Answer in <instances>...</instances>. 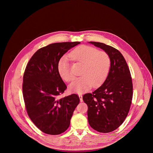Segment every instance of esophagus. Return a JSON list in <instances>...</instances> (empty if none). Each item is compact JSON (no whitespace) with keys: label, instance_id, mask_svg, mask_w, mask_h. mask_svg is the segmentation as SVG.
<instances>
[{"label":"esophagus","instance_id":"esophagus-1","mask_svg":"<svg viewBox=\"0 0 153 153\" xmlns=\"http://www.w3.org/2000/svg\"><path fill=\"white\" fill-rule=\"evenodd\" d=\"M79 98H80V102H83L82 95L81 94H79Z\"/></svg>","mask_w":153,"mask_h":153}]
</instances>
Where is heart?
Returning a JSON list of instances; mask_svg holds the SVG:
<instances>
[{"label":"heart","instance_id":"b5f03b06","mask_svg":"<svg viewBox=\"0 0 153 153\" xmlns=\"http://www.w3.org/2000/svg\"><path fill=\"white\" fill-rule=\"evenodd\" d=\"M69 57L82 64L81 77L76 79L70 86L71 91L81 93L93 86H100L107 78L111 68V59L106 52L86 45H80L74 49ZM57 71L60 77L66 82H71L74 76L71 71L68 59L62 57L57 63Z\"/></svg>","mask_w":153,"mask_h":153}]
</instances>
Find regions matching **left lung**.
<instances>
[{
  "label": "left lung",
  "instance_id": "1",
  "mask_svg": "<svg viewBox=\"0 0 153 153\" xmlns=\"http://www.w3.org/2000/svg\"><path fill=\"white\" fill-rule=\"evenodd\" d=\"M89 43L103 50L111 59V68L104 83L92 93L83 96L88 105V120L92 128L107 133L125 120L133 98L132 78L127 63L117 49L96 42Z\"/></svg>",
  "mask_w": 153,
  "mask_h": 153
}]
</instances>
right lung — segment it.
I'll list each match as a JSON object with an SVG mask.
<instances>
[{"label": "right lung", "instance_id": "1", "mask_svg": "<svg viewBox=\"0 0 153 153\" xmlns=\"http://www.w3.org/2000/svg\"><path fill=\"white\" fill-rule=\"evenodd\" d=\"M79 43H51L39 49L27 65L22 84L26 110L34 124L44 133L57 135L65 132L80 102L76 94L59 97L67 86L57 68L63 54Z\"/></svg>", "mask_w": 153, "mask_h": 153}]
</instances>
